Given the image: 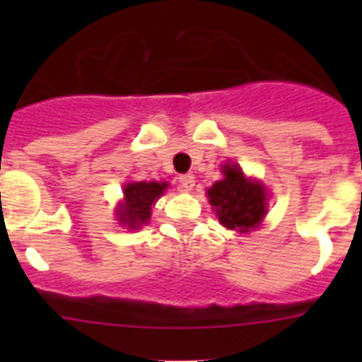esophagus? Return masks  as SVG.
Returning <instances> with one entry per match:
<instances>
[{
  "instance_id": "1",
  "label": "esophagus",
  "mask_w": 362,
  "mask_h": 362,
  "mask_svg": "<svg viewBox=\"0 0 362 362\" xmlns=\"http://www.w3.org/2000/svg\"><path fill=\"white\" fill-rule=\"evenodd\" d=\"M194 185H196V179H194V175L185 174L179 177V190L181 192H190L192 188H194Z\"/></svg>"
}]
</instances>
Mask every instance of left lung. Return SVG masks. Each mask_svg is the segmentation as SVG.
<instances>
[{
	"mask_svg": "<svg viewBox=\"0 0 362 362\" xmlns=\"http://www.w3.org/2000/svg\"><path fill=\"white\" fill-rule=\"evenodd\" d=\"M223 179L206 190L217 219L228 230L246 233L257 228L267 216V190L261 183L248 179L239 165L221 166Z\"/></svg>",
	"mask_w": 362,
	"mask_h": 362,
	"instance_id": "left-lung-1",
	"label": "left lung"
}]
</instances>
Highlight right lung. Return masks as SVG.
<instances>
[{
    "label": "right lung",
    "instance_id": "add662e5",
    "mask_svg": "<svg viewBox=\"0 0 362 362\" xmlns=\"http://www.w3.org/2000/svg\"><path fill=\"white\" fill-rule=\"evenodd\" d=\"M168 183L158 181H137L127 183L123 188L124 201L116 209L119 225L129 230H139L152 216V206L165 194Z\"/></svg>",
    "mask_w": 362,
    "mask_h": 362
}]
</instances>
